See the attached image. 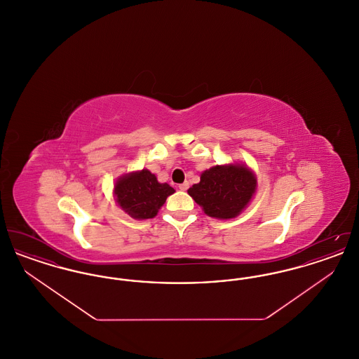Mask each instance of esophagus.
<instances>
[{
  "label": "esophagus",
  "mask_w": 359,
  "mask_h": 359,
  "mask_svg": "<svg viewBox=\"0 0 359 359\" xmlns=\"http://www.w3.org/2000/svg\"><path fill=\"white\" fill-rule=\"evenodd\" d=\"M188 187H189V183H188V182H184V183H182V184L179 186V189H182V191H187Z\"/></svg>",
  "instance_id": "obj_1"
}]
</instances>
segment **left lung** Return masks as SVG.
Wrapping results in <instances>:
<instances>
[{
    "instance_id": "obj_1",
    "label": "left lung",
    "mask_w": 359,
    "mask_h": 359,
    "mask_svg": "<svg viewBox=\"0 0 359 359\" xmlns=\"http://www.w3.org/2000/svg\"><path fill=\"white\" fill-rule=\"evenodd\" d=\"M257 180L243 165H217L201 175V182L188 189L189 196L207 215L231 219L250 202Z\"/></svg>"
}]
</instances>
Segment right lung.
Here are the masks:
<instances>
[{
	"label": "right lung",
	"instance_id": "1",
	"mask_svg": "<svg viewBox=\"0 0 359 359\" xmlns=\"http://www.w3.org/2000/svg\"><path fill=\"white\" fill-rule=\"evenodd\" d=\"M175 189L167 183H158L148 170L121 177L114 194L121 208L136 219H149L157 215L160 207Z\"/></svg>",
	"mask_w": 359,
	"mask_h": 359
}]
</instances>
